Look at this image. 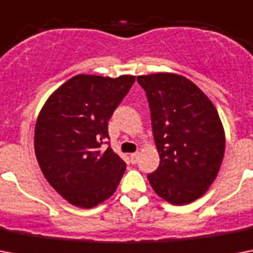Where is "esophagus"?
Instances as JSON below:
<instances>
[{
	"label": "esophagus",
	"mask_w": 253,
	"mask_h": 253,
	"mask_svg": "<svg viewBox=\"0 0 253 253\" xmlns=\"http://www.w3.org/2000/svg\"><path fill=\"white\" fill-rule=\"evenodd\" d=\"M130 160H131V163H132V164H136V163H138V160H139L138 152H135V154H131L130 155Z\"/></svg>",
	"instance_id": "esophagus-1"
}]
</instances>
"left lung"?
I'll list each match as a JSON object with an SVG mask.
<instances>
[{"instance_id":"1","label":"left lung","mask_w":253,"mask_h":253,"mask_svg":"<svg viewBox=\"0 0 253 253\" xmlns=\"http://www.w3.org/2000/svg\"><path fill=\"white\" fill-rule=\"evenodd\" d=\"M148 99L160 164L147 174L159 197L190 204L206 193L223 160L224 130L208 95L174 73L138 76Z\"/></svg>"}]
</instances>
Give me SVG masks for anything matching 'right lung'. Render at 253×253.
I'll use <instances>...</instances> for the list:
<instances>
[{"label": "right lung", "instance_id": "right-lung-1", "mask_svg": "<svg viewBox=\"0 0 253 253\" xmlns=\"http://www.w3.org/2000/svg\"><path fill=\"white\" fill-rule=\"evenodd\" d=\"M135 81L77 75L42 107L34 148L49 185L69 204L91 209L113 196L126 163L109 146L107 122Z\"/></svg>", "mask_w": 253, "mask_h": 253}]
</instances>
